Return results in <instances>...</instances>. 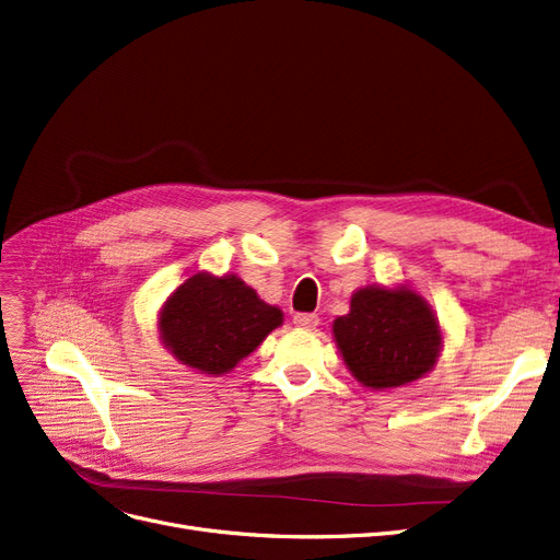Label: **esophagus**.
Here are the masks:
<instances>
[{"mask_svg":"<svg viewBox=\"0 0 560 560\" xmlns=\"http://www.w3.org/2000/svg\"><path fill=\"white\" fill-rule=\"evenodd\" d=\"M293 323L298 325V327H302V329H315L320 325V318L315 313H295V318H293Z\"/></svg>","mask_w":560,"mask_h":560,"instance_id":"obj_1","label":"esophagus"}]
</instances>
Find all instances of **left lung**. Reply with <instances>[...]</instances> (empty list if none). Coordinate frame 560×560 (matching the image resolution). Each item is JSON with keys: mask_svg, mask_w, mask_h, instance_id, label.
I'll return each instance as SVG.
<instances>
[{"mask_svg": "<svg viewBox=\"0 0 560 560\" xmlns=\"http://www.w3.org/2000/svg\"><path fill=\"white\" fill-rule=\"evenodd\" d=\"M334 338L352 375L371 388L419 380L442 348L432 308L407 288L357 290L350 313L334 320Z\"/></svg>", "mask_w": 560, "mask_h": 560, "instance_id": "obj_1", "label": "left lung"}]
</instances>
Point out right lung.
Returning a JSON list of instances; mask_svg holds the SVG:
<instances>
[{
  "instance_id": "obj_1",
  "label": "right lung",
  "mask_w": 560,
  "mask_h": 560,
  "mask_svg": "<svg viewBox=\"0 0 560 560\" xmlns=\"http://www.w3.org/2000/svg\"><path fill=\"white\" fill-rule=\"evenodd\" d=\"M281 320V311L258 300L242 279L199 272L164 302L160 334L189 369L222 375L252 354Z\"/></svg>"
}]
</instances>
